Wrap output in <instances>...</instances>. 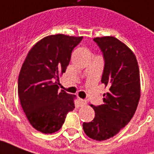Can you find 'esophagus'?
Here are the masks:
<instances>
[{"label": "esophagus", "mask_w": 154, "mask_h": 154, "mask_svg": "<svg viewBox=\"0 0 154 154\" xmlns=\"http://www.w3.org/2000/svg\"><path fill=\"white\" fill-rule=\"evenodd\" d=\"M79 106L83 107V106H85V105H86L87 102H86V100H82V99H79Z\"/></svg>", "instance_id": "1"}]
</instances>
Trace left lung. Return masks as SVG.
Listing matches in <instances>:
<instances>
[{"label": "left lung", "mask_w": 154, "mask_h": 154, "mask_svg": "<svg viewBox=\"0 0 154 154\" xmlns=\"http://www.w3.org/2000/svg\"><path fill=\"white\" fill-rule=\"evenodd\" d=\"M104 59L101 82L109 91L103 94V103L91 105L95 116L84 123L85 134L103 141L114 137L134 116L140 99V75L134 52L114 36L96 37Z\"/></svg>", "instance_id": "8db88e82"}]
</instances>
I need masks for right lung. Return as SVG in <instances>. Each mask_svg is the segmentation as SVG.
I'll return each mask as SVG.
<instances>
[{"instance_id":"add662e5","label":"right lung","mask_w":154,"mask_h":154,"mask_svg":"<svg viewBox=\"0 0 154 154\" xmlns=\"http://www.w3.org/2000/svg\"><path fill=\"white\" fill-rule=\"evenodd\" d=\"M83 36L51 35L39 40L27 54L18 79V94L27 119L43 134L58 131L75 109V95L59 91L72 51Z\"/></svg>"}]
</instances>
